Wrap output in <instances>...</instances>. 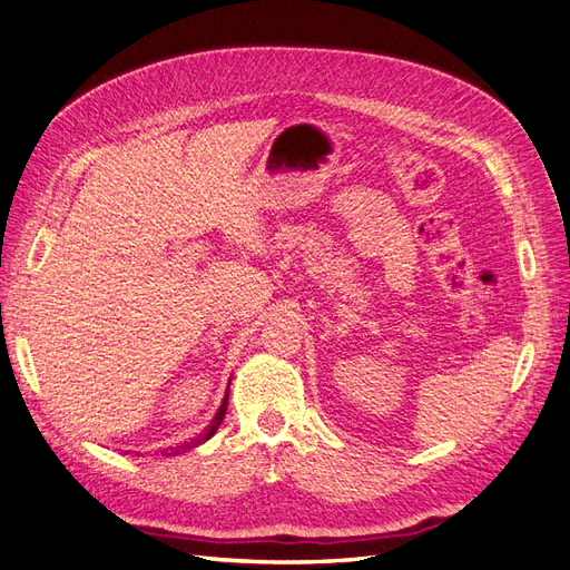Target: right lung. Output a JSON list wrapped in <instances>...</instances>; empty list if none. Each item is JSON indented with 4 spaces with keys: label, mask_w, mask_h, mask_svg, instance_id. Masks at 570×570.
Here are the masks:
<instances>
[{
    "label": "right lung",
    "mask_w": 570,
    "mask_h": 570,
    "mask_svg": "<svg viewBox=\"0 0 570 570\" xmlns=\"http://www.w3.org/2000/svg\"><path fill=\"white\" fill-rule=\"evenodd\" d=\"M226 411H228V394H226V400L220 402V406H218V411H216L214 421L209 423V428H206L199 438H195L193 442H187V444H185L187 450H193V446H197V444L206 442V440H209V438H214V433H216V430H218V425H220L223 416H226ZM185 446H183V450H185ZM178 452H180V446H168V450H164V452H161V456H174V454H178Z\"/></svg>",
    "instance_id": "obj_1"
}]
</instances>
